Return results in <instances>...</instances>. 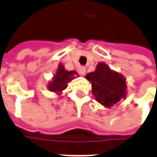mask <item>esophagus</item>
<instances>
[{
    "label": "esophagus",
    "mask_w": 157,
    "mask_h": 157,
    "mask_svg": "<svg viewBox=\"0 0 157 157\" xmlns=\"http://www.w3.org/2000/svg\"><path fill=\"white\" fill-rule=\"evenodd\" d=\"M78 72L79 74L81 75V76H85V72H86V68L85 67H83V66H81L78 68Z\"/></svg>",
    "instance_id": "1"
}]
</instances>
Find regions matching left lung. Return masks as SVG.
I'll list each match as a JSON object with an SVG mask.
<instances>
[{"label":"left lung","instance_id":"left-lung-1","mask_svg":"<svg viewBox=\"0 0 157 157\" xmlns=\"http://www.w3.org/2000/svg\"><path fill=\"white\" fill-rule=\"evenodd\" d=\"M85 78L91 83L92 93L97 101L106 108H110L127 98V81L120 73L110 69L106 63L101 62L94 72Z\"/></svg>","mask_w":157,"mask_h":157}]
</instances>
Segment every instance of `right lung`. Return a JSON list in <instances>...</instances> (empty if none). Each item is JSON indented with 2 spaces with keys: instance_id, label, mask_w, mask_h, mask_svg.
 <instances>
[{
  "instance_id": "1",
  "label": "right lung",
  "mask_w": 157,
  "mask_h": 157,
  "mask_svg": "<svg viewBox=\"0 0 157 157\" xmlns=\"http://www.w3.org/2000/svg\"><path fill=\"white\" fill-rule=\"evenodd\" d=\"M75 75L78 76L76 71H67L64 68V66L62 63H59L58 69L52 78V81L48 84V90L60 95L62 91L67 87L68 82L76 78L74 76Z\"/></svg>"
}]
</instances>
